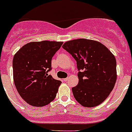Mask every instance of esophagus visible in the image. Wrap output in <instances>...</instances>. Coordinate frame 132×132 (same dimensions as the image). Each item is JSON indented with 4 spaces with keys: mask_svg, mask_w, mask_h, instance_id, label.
<instances>
[{
    "mask_svg": "<svg viewBox=\"0 0 132 132\" xmlns=\"http://www.w3.org/2000/svg\"><path fill=\"white\" fill-rule=\"evenodd\" d=\"M68 79H69V78H64V82H66V81H67Z\"/></svg>",
    "mask_w": 132,
    "mask_h": 132,
    "instance_id": "1",
    "label": "esophagus"
}]
</instances>
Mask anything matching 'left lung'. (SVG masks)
Wrapping results in <instances>:
<instances>
[{"label": "left lung", "instance_id": "left-lung-1", "mask_svg": "<svg viewBox=\"0 0 132 132\" xmlns=\"http://www.w3.org/2000/svg\"><path fill=\"white\" fill-rule=\"evenodd\" d=\"M62 48L76 60L78 84L72 88L78 102L95 107L112 91L117 79L114 55L100 42L79 38L66 42Z\"/></svg>", "mask_w": 132, "mask_h": 132}]
</instances>
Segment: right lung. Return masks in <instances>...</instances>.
Instances as JSON below:
<instances>
[{"mask_svg": "<svg viewBox=\"0 0 132 132\" xmlns=\"http://www.w3.org/2000/svg\"><path fill=\"white\" fill-rule=\"evenodd\" d=\"M62 42L44 40L25 44L14 54L13 79L22 98L35 107L44 106L54 100L62 82L48 72L51 61Z\"/></svg>", "mask_w": 132, "mask_h": 132, "instance_id": "add662e5", "label": "right lung"}]
</instances>
